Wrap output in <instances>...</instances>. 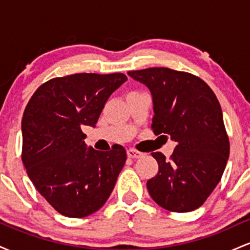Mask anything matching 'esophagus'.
Masks as SVG:
<instances>
[{"mask_svg":"<svg viewBox=\"0 0 250 250\" xmlns=\"http://www.w3.org/2000/svg\"><path fill=\"white\" fill-rule=\"evenodd\" d=\"M127 155H128V157H130V159H140V157L143 156V153L135 150V149H133V148H129L127 150Z\"/></svg>","mask_w":250,"mask_h":250,"instance_id":"obj_1","label":"esophagus"}]
</instances>
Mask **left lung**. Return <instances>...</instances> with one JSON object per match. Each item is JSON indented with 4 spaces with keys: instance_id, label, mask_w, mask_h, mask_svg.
<instances>
[{
    "instance_id": "1",
    "label": "left lung",
    "mask_w": 250,
    "mask_h": 250,
    "mask_svg": "<svg viewBox=\"0 0 250 250\" xmlns=\"http://www.w3.org/2000/svg\"><path fill=\"white\" fill-rule=\"evenodd\" d=\"M127 74L150 91L154 133L176 142L169 161L151 153L159 173L148 180L149 194L167 210H195L220 182L229 157L220 103L207 83L191 74L163 67Z\"/></svg>"
}]
</instances>
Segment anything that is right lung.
<instances>
[{
    "label": "right lung",
    "mask_w": 250,
    "mask_h": 250,
    "mask_svg": "<svg viewBox=\"0 0 250 250\" xmlns=\"http://www.w3.org/2000/svg\"><path fill=\"white\" fill-rule=\"evenodd\" d=\"M125 81L121 73L56 77L37 89L25 107L22 161L37 191L64 216L95 213L115 187L127 160L125 148H88L81 128L96 127L109 96Z\"/></svg>",
    "instance_id": "add662e5"
}]
</instances>
